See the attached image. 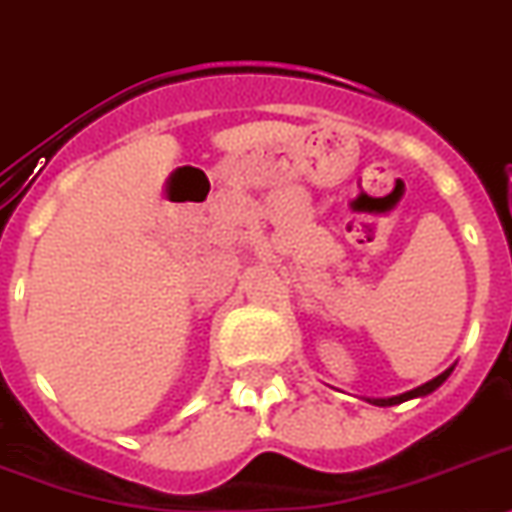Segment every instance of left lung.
I'll list each match as a JSON object with an SVG mask.
<instances>
[{
    "label": "left lung",
    "mask_w": 512,
    "mask_h": 512,
    "mask_svg": "<svg viewBox=\"0 0 512 512\" xmlns=\"http://www.w3.org/2000/svg\"><path fill=\"white\" fill-rule=\"evenodd\" d=\"M450 372H453V367L450 369H445V372H442V375H437L435 380H429V382H424V385H419V388H414V390H409V393H403V395H393V398H375V406H395V403H403V401H409V398H416V395H427V393H432V390H437L442 385V382L448 380V375Z\"/></svg>",
    "instance_id": "1"
}]
</instances>
